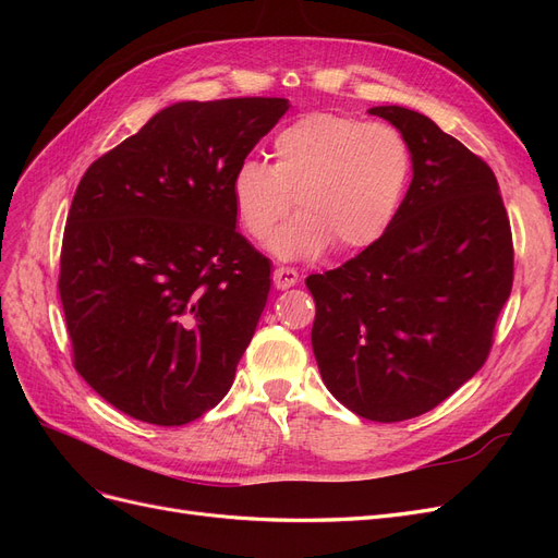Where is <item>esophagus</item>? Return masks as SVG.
I'll use <instances>...</instances> for the list:
<instances>
[{
	"label": "esophagus",
	"mask_w": 558,
	"mask_h": 558,
	"mask_svg": "<svg viewBox=\"0 0 558 558\" xmlns=\"http://www.w3.org/2000/svg\"><path fill=\"white\" fill-rule=\"evenodd\" d=\"M298 272L293 267H277L275 272H272V281H275V289L277 291H286V289H291V286H295L298 283Z\"/></svg>",
	"instance_id": "obj_1"
}]
</instances>
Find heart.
<instances>
[{
	"instance_id": "heart-1",
	"label": "heart",
	"mask_w": 558,
	"mask_h": 558,
	"mask_svg": "<svg viewBox=\"0 0 558 558\" xmlns=\"http://www.w3.org/2000/svg\"><path fill=\"white\" fill-rule=\"evenodd\" d=\"M272 158L238 167L232 199L253 240H265L295 202L300 214L269 242L283 260L316 258L332 244L356 253L379 242L412 172V150L398 128L326 111L279 130Z\"/></svg>"
}]
</instances>
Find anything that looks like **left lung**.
Masks as SVG:
<instances>
[{"instance_id":"8db88e82","label":"left lung","mask_w":558,"mask_h":558,"mask_svg":"<svg viewBox=\"0 0 558 558\" xmlns=\"http://www.w3.org/2000/svg\"><path fill=\"white\" fill-rule=\"evenodd\" d=\"M367 113L410 144L408 195L379 242L305 283L328 391L353 414L393 424L430 412L484 365L514 248L492 167L424 113Z\"/></svg>"}]
</instances>
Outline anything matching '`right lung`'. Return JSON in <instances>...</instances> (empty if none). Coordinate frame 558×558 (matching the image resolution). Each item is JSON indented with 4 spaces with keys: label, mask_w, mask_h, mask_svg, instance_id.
I'll use <instances>...</instances> for the list:
<instances>
[{
    "label": "right lung",
    "mask_w": 558,
    "mask_h": 558,
    "mask_svg": "<svg viewBox=\"0 0 558 558\" xmlns=\"http://www.w3.org/2000/svg\"><path fill=\"white\" fill-rule=\"evenodd\" d=\"M283 97L177 102L83 174L60 300L76 373L116 410L183 426L230 391L269 293L238 226L232 177Z\"/></svg>",
    "instance_id": "1"
}]
</instances>
